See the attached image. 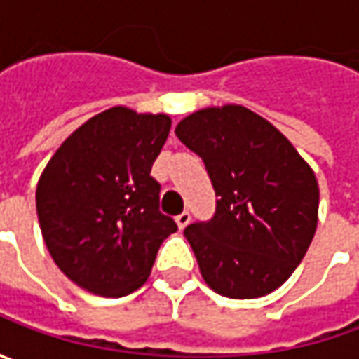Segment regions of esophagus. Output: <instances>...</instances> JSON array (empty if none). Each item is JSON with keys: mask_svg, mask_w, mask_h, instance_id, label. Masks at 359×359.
I'll return each instance as SVG.
<instances>
[{"mask_svg": "<svg viewBox=\"0 0 359 359\" xmlns=\"http://www.w3.org/2000/svg\"><path fill=\"white\" fill-rule=\"evenodd\" d=\"M191 222V215H189V212H182L180 215H175V224H177V228L184 229Z\"/></svg>", "mask_w": 359, "mask_h": 359, "instance_id": "obj_1", "label": "esophagus"}]
</instances>
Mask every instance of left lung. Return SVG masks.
<instances>
[{"mask_svg": "<svg viewBox=\"0 0 359 359\" xmlns=\"http://www.w3.org/2000/svg\"><path fill=\"white\" fill-rule=\"evenodd\" d=\"M175 135L203 159L217 196L214 217L184 229L201 278L231 299L268 296L313 240L316 173L282 131L243 105L198 109Z\"/></svg>", "mask_w": 359, "mask_h": 359, "instance_id": "left-lung-1", "label": "left lung"}]
</instances>
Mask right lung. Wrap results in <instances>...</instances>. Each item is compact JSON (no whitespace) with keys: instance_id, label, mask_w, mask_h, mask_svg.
<instances>
[{"instance_id":"obj_1","label":"right lung","mask_w":359,"mask_h":359,"mask_svg":"<svg viewBox=\"0 0 359 359\" xmlns=\"http://www.w3.org/2000/svg\"><path fill=\"white\" fill-rule=\"evenodd\" d=\"M170 128L165 114L109 107L60 145L37 182L49 254L90 294L121 297L142 287L161 241L177 231L159 212V184L149 175Z\"/></svg>"}]
</instances>
